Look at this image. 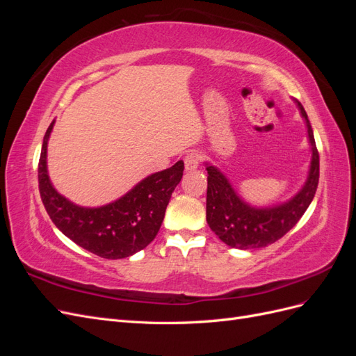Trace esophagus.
Segmentation results:
<instances>
[{
  "mask_svg": "<svg viewBox=\"0 0 356 356\" xmlns=\"http://www.w3.org/2000/svg\"><path fill=\"white\" fill-rule=\"evenodd\" d=\"M199 161H200V156L196 152H190L186 157H184V166L186 170H195L199 166Z\"/></svg>",
  "mask_w": 356,
  "mask_h": 356,
  "instance_id": "1",
  "label": "esophagus"
}]
</instances>
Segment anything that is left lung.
I'll list each match as a JSON object with an SVG mask.
<instances>
[{"mask_svg": "<svg viewBox=\"0 0 356 356\" xmlns=\"http://www.w3.org/2000/svg\"><path fill=\"white\" fill-rule=\"evenodd\" d=\"M296 102L307 126L312 160L305 186L293 199L272 208H254L238 196L224 174L207 163V221L225 245L239 250H255L279 241L303 217L315 197L319 181V153L303 105Z\"/></svg>", "mask_w": 356, "mask_h": 356, "instance_id": "1", "label": "left lung"}]
</instances>
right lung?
<instances>
[{"label":"right lung","mask_w":356,"mask_h":356,"mask_svg":"<svg viewBox=\"0 0 356 356\" xmlns=\"http://www.w3.org/2000/svg\"><path fill=\"white\" fill-rule=\"evenodd\" d=\"M53 124L55 120L42 139L38 163L40 196L50 220L72 242L108 260L144 250L165 218L169 199L182 178L184 161L144 178L113 203L83 208L59 195L47 175V141Z\"/></svg>","instance_id":"right-lung-1"}]
</instances>
